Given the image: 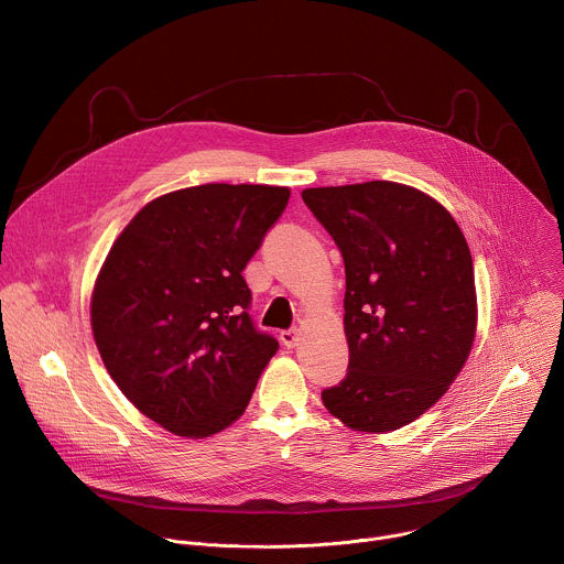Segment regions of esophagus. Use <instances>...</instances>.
Returning <instances> with one entry per match:
<instances>
[{"instance_id": "esophagus-1", "label": "esophagus", "mask_w": 564, "mask_h": 564, "mask_svg": "<svg viewBox=\"0 0 564 564\" xmlns=\"http://www.w3.org/2000/svg\"><path fill=\"white\" fill-rule=\"evenodd\" d=\"M279 338H281V343H283L285 347H294V345L299 343V329H283V332L279 334Z\"/></svg>"}]
</instances>
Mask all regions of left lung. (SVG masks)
Returning <instances> with one entry per match:
<instances>
[{"mask_svg": "<svg viewBox=\"0 0 564 564\" xmlns=\"http://www.w3.org/2000/svg\"><path fill=\"white\" fill-rule=\"evenodd\" d=\"M301 197L345 263L349 362L323 405L356 432H394L447 392L469 356V246L438 202L403 183L307 187Z\"/></svg>", "mask_w": 564, "mask_h": 564, "instance_id": "left-lung-1", "label": "left lung"}]
</instances>
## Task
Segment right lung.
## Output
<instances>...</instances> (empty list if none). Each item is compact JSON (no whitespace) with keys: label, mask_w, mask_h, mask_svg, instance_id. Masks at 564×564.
Segmentation results:
<instances>
[{"label":"right lung","mask_w":564,"mask_h":564,"mask_svg":"<svg viewBox=\"0 0 564 564\" xmlns=\"http://www.w3.org/2000/svg\"><path fill=\"white\" fill-rule=\"evenodd\" d=\"M290 199L279 185L206 183L150 202L97 276L101 360L150 421L204 438L237 421L279 349L250 318L243 270Z\"/></svg>","instance_id":"add662e5"}]
</instances>
